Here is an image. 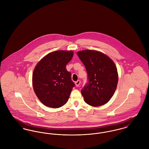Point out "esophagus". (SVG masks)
<instances>
[{
  "instance_id": "esophagus-1",
  "label": "esophagus",
  "mask_w": 149,
  "mask_h": 149,
  "mask_svg": "<svg viewBox=\"0 0 149 149\" xmlns=\"http://www.w3.org/2000/svg\"><path fill=\"white\" fill-rule=\"evenodd\" d=\"M80 84H81V81L79 80H78L77 81H76L75 82V85H76V86H79V85H80Z\"/></svg>"
}]
</instances>
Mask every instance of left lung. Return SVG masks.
<instances>
[{
    "label": "left lung",
    "mask_w": 149,
    "mask_h": 149,
    "mask_svg": "<svg viewBox=\"0 0 149 149\" xmlns=\"http://www.w3.org/2000/svg\"><path fill=\"white\" fill-rule=\"evenodd\" d=\"M77 54L88 76V82L81 90L85 102L93 107L107 103L117 86L118 74L115 63L108 56L96 50H85Z\"/></svg>",
    "instance_id": "1"
}]
</instances>
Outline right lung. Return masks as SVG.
Wrapping results in <instances>:
<instances>
[{
  "mask_svg": "<svg viewBox=\"0 0 149 149\" xmlns=\"http://www.w3.org/2000/svg\"><path fill=\"white\" fill-rule=\"evenodd\" d=\"M73 56V51L58 50L42 58L32 74V86L37 97L44 105L58 108L68 102L74 84L66 65Z\"/></svg>",
  "mask_w": 149,
  "mask_h": 149,
  "instance_id": "add662e5",
  "label": "right lung"
}]
</instances>
